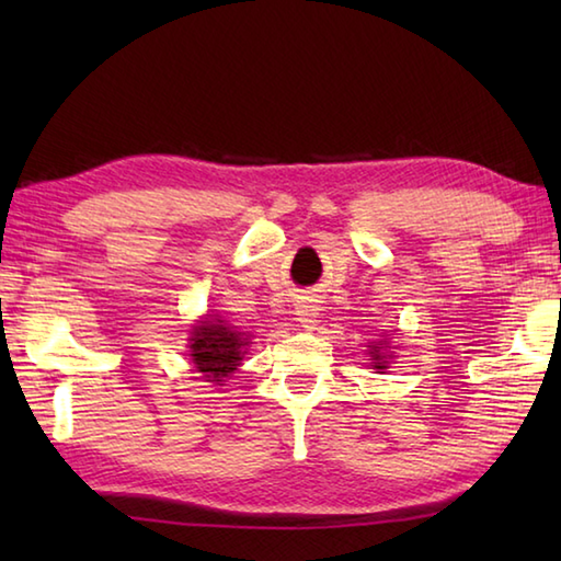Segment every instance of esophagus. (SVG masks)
Returning a JSON list of instances; mask_svg holds the SVG:
<instances>
[{"label": "esophagus", "instance_id": "34e87169", "mask_svg": "<svg viewBox=\"0 0 561 561\" xmlns=\"http://www.w3.org/2000/svg\"><path fill=\"white\" fill-rule=\"evenodd\" d=\"M299 320L304 328L316 325V308L311 304H299Z\"/></svg>", "mask_w": 561, "mask_h": 561}]
</instances>
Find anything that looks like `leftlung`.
Masks as SVG:
<instances>
[{
  "label": "left lung",
  "mask_w": 561,
  "mask_h": 561,
  "mask_svg": "<svg viewBox=\"0 0 561 561\" xmlns=\"http://www.w3.org/2000/svg\"><path fill=\"white\" fill-rule=\"evenodd\" d=\"M371 350L374 352H368V354H371L374 356V368H378V371H383V368H386V362H383V354H380V347H376V344H371Z\"/></svg>",
  "instance_id": "left-lung-1"
}]
</instances>
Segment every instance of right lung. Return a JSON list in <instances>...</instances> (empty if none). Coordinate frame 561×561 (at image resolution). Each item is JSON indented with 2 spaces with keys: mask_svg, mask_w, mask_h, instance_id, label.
Returning a JSON list of instances; mask_svg holds the SVG:
<instances>
[{
  "mask_svg": "<svg viewBox=\"0 0 561 561\" xmlns=\"http://www.w3.org/2000/svg\"><path fill=\"white\" fill-rule=\"evenodd\" d=\"M190 356L199 374H205L209 383L221 386L219 380L236 371L243 359V350L248 347L245 332H236L219 318H205L193 328L190 337Z\"/></svg>",
  "mask_w": 561,
  "mask_h": 561,
  "instance_id": "right-lung-1",
  "label": "right lung"
}]
</instances>
